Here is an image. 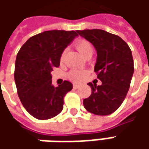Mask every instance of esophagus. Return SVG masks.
Listing matches in <instances>:
<instances>
[{
	"mask_svg": "<svg viewBox=\"0 0 149 149\" xmlns=\"http://www.w3.org/2000/svg\"><path fill=\"white\" fill-rule=\"evenodd\" d=\"M73 87H74V89H77L79 87V84H74Z\"/></svg>",
	"mask_w": 149,
	"mask_h": 149,
	"instance_id": "esophagus-1",
	"label": "esophagus"
}]
</instances>
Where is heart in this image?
<instances>
[{
	"label": "heart",
	"mask_w": 149,
	"mask_h": 149,
	"mask_svg": "<svg viewBox=\"0 0 149 149\" xmlns=\"http://www.w3.org/2000/svg\"><path fill=\"white\" fill-rule=\"evenodd\" d=\"M75 47L79 51V53L81 54L82 56H84L85 54H89V53H93V47L90 45L89 42H88L85 40H79ZM84 77V72L80 71V70H74L70 73V78L72 79L75 80V81H79L82 79Z\"/></svg>",
	"instance_id": "obj_1"
}]
</instances>
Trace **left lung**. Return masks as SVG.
<instances>
[{"label":"left lung","mask_w":149,"mask_h":149,"mask_svg":"<svg viewBox=\"0 0 149 149\" xmlns=\"http://www.w3.org/2000/svg\"><path fill=\"white\" fill-rule=\"evenodd\" d=\"M94 45L97 52L95 72L101 85L89 83L92 93L84 99L87 111L96 115H109L122 104L129 91L134 67L132 51L123 40L100 30L76 31Z\"/></svg>","instance_id":"left-lung-1"}]
</instances>
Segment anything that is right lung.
<instances>
[{"instance_id": "add662e5", "label": "right lung", "mask_w": 149, "mask_h": 149, "mask_svg": "<svg viewBox=\"0 0 149 149\" xmlns=\"http://www.w3.org/2000/svg\"><path fill=\"white\" fill-rule=\"evenodd\" d=\"M76 36L74 31H44L28 39L16 55L14 77L18 96L36 118L49 119L63 109L64 97L73 84L65 80L54 86L51 71L59 67L61 54Z\"/></svg>"}]
</instances>
